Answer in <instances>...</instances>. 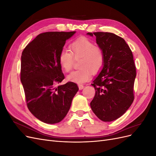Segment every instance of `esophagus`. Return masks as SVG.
I'll use <instances>...</instances> for the list:
<instances>
[{
	"label": "esophagus",
	"instance_id": "esophagus-1",
	"mask_svg": "<svg viewBox=\"0 0 156 156\" xmlns=\"http://www.w3.org/2000/svg\"><path fill=\"white\" fill-rule=\"evenodd\" d=\"M78 87H79V90H82L84 88V85L83 84H78Z\"/></svg>",
	"mask_w": 156,
	"mask_h": 156
}]
</instances>
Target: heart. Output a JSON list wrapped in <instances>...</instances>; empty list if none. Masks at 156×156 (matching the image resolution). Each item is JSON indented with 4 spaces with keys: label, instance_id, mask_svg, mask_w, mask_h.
Segmentation results:
<instances>
[{
    "label": "heart",
    "instance_id": "b5f03b06",
    "mask_svg": "<svg viewBox=\"0 0 156 156\" xmlns=\"http://www.w3.org/2000/svg\"><path fill=\"white\" fill-rule=\"evenodd\" d=\"M71 52L63 49L59 55V64L65 72L72 69L73 57H81L80 68L82 69L74 71L67 76V80L76 83H85L91 77V71L96 73L100 71L104 64V54L94 42L86 37H81L73 41L70 45Z\"/></svg>",
    "mask_w": 156,
    "mask_h": 156
}]
</instances>
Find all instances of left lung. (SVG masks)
I'll return each mask as SVG.
<instances>
[{
  "mask_svg": "<svg viewBox=\"0 0 156 156\" xmlns=\"http://www.w3.org/2000/svg\"><path fill=\"white\" fill-rule=\"evenodd\" d=\"M104 54L101 71L91 85L96 94L90 107L99 119L111 122L128 109L134 100L136 68L129 47L122 37L111 32H88Z\"/></svg>",
  "mask_w": 156,
  "mask_h": 156,
  "instance_id": "left-lung-1",
  "label": "left lung"
}]
</instances>
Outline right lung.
Instances as JSON below:
<instances>
[{
    "label": "right lung",
    "instance_id": "add662e5",
    "mask_svg": "<svg viewBox=\"0 0 156 156\" xmlns=\"http://www.w3.org/2000/svg\"><path fill=\"white\" fill-rule=\"evenodd\" d=\"M75 32L42 33L22 53L21 81L27 107L36 119L46 124H56L64 119L79 90L73 82L56 87L64 79L58 61L60 53Z\"/></svg>",
    "mask_w": 156,
    "mask_h": 156
}]
</instances>
